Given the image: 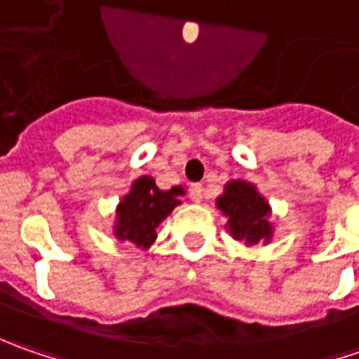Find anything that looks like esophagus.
Returning <instances> with one entry per match:
<instances>
[{
  "mask_svg": "<svg viewBox=\"0 0 359 359\" xmlns=\"http://www.w3.org/2000/svg\"><path fill=\"white\" fill-rule=\"evenodd\" d=\"M189 198L194 201H201V198H203V187L200 184H191V187H189Z\"/></svg>",
  "mask_w": 359,
  "mask_h": 359,
  "instance_id": "esophagus-1",
  "label": "esophagus"
}]
</instances>
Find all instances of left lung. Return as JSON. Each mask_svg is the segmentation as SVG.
<instances>
[{"instance_id":"obj_1","label":"left lung","mask_w":359,"mask_h":359,"mask_svg":"<svg viewBox=\"0 0 359 359\" xmlns=\"http://www.w3.org/2000/svg\"><path fill=\"white\" fill-rule=\"evenodd\" d=\"M217 208L228 215V228L233 240L243 241L245 245L271 240L268 201L252 184L241 180L226 184L224 196L217 198Z\"/></svg>"}]
</instances>
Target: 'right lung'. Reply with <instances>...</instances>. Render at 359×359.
Here are the masks:
<instances>
[{
  "label": "right lung",
  "mask_w": 359,
  "mask_h": 359,
  "mask_svg": "<svg viewBox=\"0 0 359 359\" xmlns=\"http://www.w3.org/2000/svg\"><path fill=\"white\" fill-rule=\"evenodd\" d=\"M184 196V187L175 186L168 191L159 189L154 177L142 175L133 182L130 194L123 196L118 205L116 236L121 241H131L137 248L147 250L156 240V228L172 214L180 198Z\"/></svg>",
  "instance_id": "add662e5"
}]
</instances>
